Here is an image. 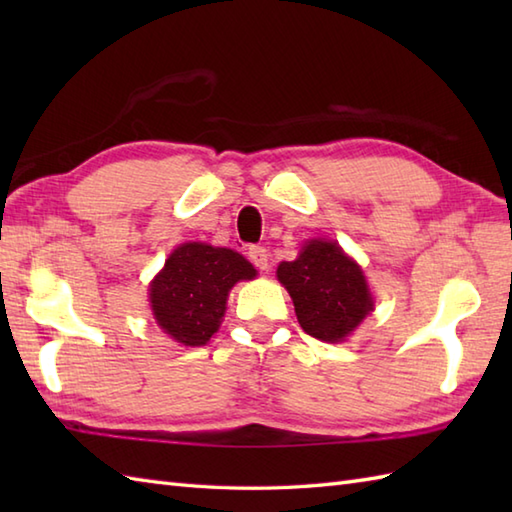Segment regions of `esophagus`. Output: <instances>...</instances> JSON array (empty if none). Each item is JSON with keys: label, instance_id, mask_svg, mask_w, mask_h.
Returning <instances> with one entry per match:
<instances>
[{"label": "esophagus", "instance_id": "1", "mask_svg": "<svg viewBox=\"0 0 512 512\" xmlns=\"http://www.w3.org/2000/svg\"><path fill=\"white\" fill-rule=\"evenodd\" d=\"M248 259L253 262L259 270H268V250L264 246H250L248 248Z\"/></svg>", "mask_w": 512, "mask_h": 512}]
</instances>
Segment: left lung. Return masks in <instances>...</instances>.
Here are the masks:
<instances>
[{
    "label": "left lung",
    "instance_id": "1",
    "mask_svg": "<svg viewBox=\"0 0 512 512\" xmlns=\"http://www.w3.org/2000/svg\"><path fill=\"white\" fill-rule=\"evenodd\" d=\"M277 277L290 292L303 332L314 339L343 341L374 310L363 270L339 244L312 242L295 262H281Z\"/></svg>",
    "mask_w": 512,
    "mask_h": 512
}]
</instances>
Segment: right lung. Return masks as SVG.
Masks as SVG:
<instances>
[{"label":"right lung","instance_id":"obj_1","mask_svg":"<svg viewBox=\"0 0 512 512\" xmlns=\"http://www.w3.org/2000/svg\"><path fill=\"white\" fill-rule=\"evenodd\" d=\"M257 270L231 248L182 244L151 281L149 301L158 325L182 345H204L220 328L226 297Z\"/></svg>","mask_w":512,"mask_h":512}]
</instances>
